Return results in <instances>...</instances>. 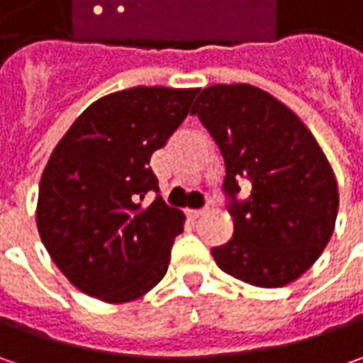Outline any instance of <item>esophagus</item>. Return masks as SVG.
<instances>
[{"label":"esophagus","mask_w":363,"mask_h":363,"mask_svg":"<svg viewBox=\"0 0 363 363\" xmlns=\"http://www.w3.org/2000/svg\"><path fill=\"white\" fill-rule=\"evenodd\" d=\"M203 214H206V210H188V216L194 218V220H196V218L203 216Z\"/></svg>","instance_id":"1"}]
</instances>
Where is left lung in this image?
I'll return each mask as SVG.
<instances>
[{
  "label": "left lung",
  "mask_w": 363,
  "mask_h": 363,
  "mask_svg": "<svg viewBox=\"0 0 363 363\" xmlns=\"http://www.w3.org/2000/svg\"><path fill=\"white\" fill-rule=\"evenodd\" d=\"M191 115L220 147L224 189L234 200V236L212 248L216 264L262 289L297 281L328 246L340 208L335 174L313 133L289 106L252 84L208 86ZM240 179H248L253 191L236 204Z\"/></svg>",
  "instance_id": "obj_1"
}]
</instances>
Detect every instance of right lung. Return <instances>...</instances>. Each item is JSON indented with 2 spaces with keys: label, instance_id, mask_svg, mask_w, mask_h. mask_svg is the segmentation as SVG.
Wrapping results in <instances>:
<instances>
[{
  "label": "right lung",
  "instance_id": "add662e5",
  "mask_svg": "<svg viewBox=\"0 0 363 363\" xmlns=\"http://www.w3.org/2000/svg\"><path fill=\"white\" fill-rule=\"evenodd\" d=\"M198 89L135 86L86 106L42 172L35 224L54 264L78 291L121 305L167 272L186 216L157 196L153 151L188 117Z\"/></svg>",
  "mask_w": 363,
  "mask_h": 363
}]
</instances>
